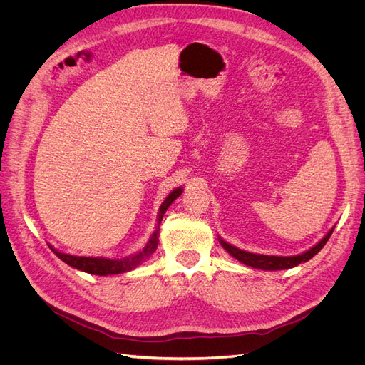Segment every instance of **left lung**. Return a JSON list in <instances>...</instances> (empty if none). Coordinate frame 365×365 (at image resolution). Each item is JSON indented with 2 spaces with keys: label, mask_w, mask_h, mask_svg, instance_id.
Segmentation results:
<instances>
[{
  "label": "left lung",
  "mask_w": 365,
  "mask_h": 365,
  "mask_svg": "<svg viewBox=\"0 0 365 365\" xmlns=\"http://www.w3.org/2000/svg\"><path fill=\"white\" fill-rule=\"evenodd\" d=\"M334 228L335 227L330 228L327 231V235L322 240H319L317 245H314L311 250H307L302 254H297V256H286V257L284 256H263V254L248 252V251H244V250H240L237 247H233L231 244H227V242L222 237H219V242L228 254H231V256H233L236 260L247 264V267L263 269V271H280V269L294 268V267H297V264L311 260L315 256V254L326 245V242L329 240L330 235L334 233Z\"/></svg>",
  "instance_id": "1"
}]
</instances>
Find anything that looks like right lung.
<instances>
[{
  "label": "right lung",
  "instance_id": "1",
  "mask_svg": "<svg viewBox=\"0 0 365 365\" xmlns=\"http://www.w3.org/2000/svg\"><path fill=\"white\" fill-rule=\"evenodd\" d=\"M181 193H182L181 187H178V189H175L172 193H169V196L165 197L164 202L160 205L158 216H157V228L152 233L150 239L148 240L146 247L143 248L140 252L132 254V256H129L126 259L113 260V259H106V257L71 256V254H65V252L58 251L56 248H53L51 245H48V247L51 248V251L56 254V256L62 262L70 264L71 268H76V269L88 272V274H94V275H114V274L128 272L130 269L137 268L143 260L149 259L152 256V252L157 250V247H158V235H160V224H161V220H163V216L165 213V210L169 208V205L176 200V197L181 196Z\"/></svg>",
  "mask_w": 365,
  "mask_h": 365
}]
</instances>
